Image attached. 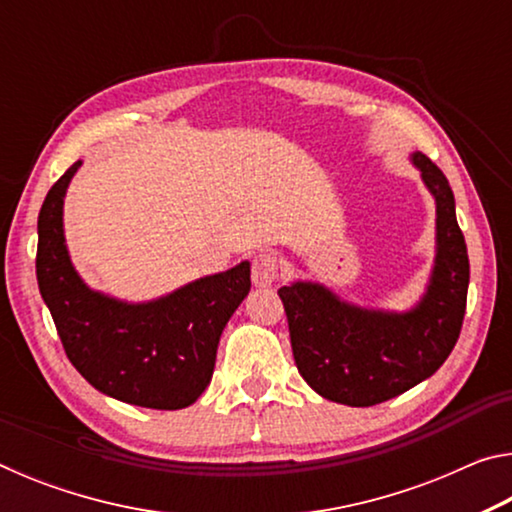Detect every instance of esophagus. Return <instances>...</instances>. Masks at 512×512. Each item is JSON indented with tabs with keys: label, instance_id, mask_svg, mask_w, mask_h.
<instances>
[{
	"label": "esophagus",
	"instance_id": "obj_1",
	"mask_svg": "<svg viewBox=\"0 0 512 512\" xmlns=\"http://www.w3.org/2000/svg\"><path fill=\"white\" fill-rule=\"evenodd\" d=\"M282 271V259L271 250H264L253 257V284L255 287H271Z\"/></svg>",
	"mask_w": 512,
	"mask_h": 512
}]
</instances>
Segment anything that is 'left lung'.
<instances>
[{
  "mask_svg": "<svg viewBox=\"0 0 512 512\" xmlns=\"http://www.w3.org/2000/svg\"><path fill=\"white\" fill-rule=\"evenodd\" d=\"M411 162L436 198V259L418 305L366 309L302 280L277 291L298 372L325 400L375 406L402 395L443 366L461 334L470 259L452 187L424 153L415 151Z\"/></svg>",
  "mask_w": 512,
  "mask_h": 512,
  "instance_id": "1",
  "label": "left lung"
}]
</instances>
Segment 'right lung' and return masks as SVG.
<instances>
[{"label":"right lung","instance_id":"1","mask_svg":"<svg viewBox=\"0 0 512 512\" xmlns=\"http://www.w3.org/2000/svg\"><path fill=\"white\" fill-rule=\"evenodd\" d=\"M81 160L49 189L38 214L36 275L67 359L103 395L176 411L210 384L216 348L250 291V264L205 275L167 296L126 302L90 289L69 259L63 203Z\"/></svg>","mask_w":512,"mask_h":512}]
</instances>
